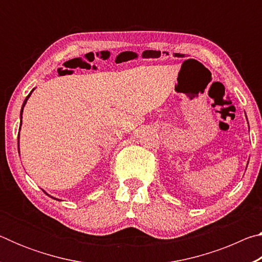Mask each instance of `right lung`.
Returning <instances> with one entry per match:
<instances>
[{
	"label": "right lung",
	"instance_id": "obj_1",
	"mask_svg": "<svg viewBox=\"0 0 262 262\" xmlns=\"http://www.w3.org/2000/svg\"><path fill=\"white\" fill-rule=\"evenodd\" d=\"M33 90H34V89H33ZM33 90H32V91H33ZM32 91L30 92V94H29V96H28V97H26L25 100H24V103H23V106H21V110H20V126H21V118H23V117H21V115H23V110H24V106H25V104H26V101H28V99L30 98L31 94H32ZM19 129H20V128H19ZM18 149H19V134H18ZM43 192H45V190H43ZM45 193H46V192H45ZM46 194H47V193H46ZM47 195H48V194H47ZM48 196H51V195H48ZM51 198H53V196H51ZM53 199H55V198H53ZM55 200L60 201L59 199H55Z\"/></svg>",
	"mask_w": 262,
	"mask_h": 262
}]
</instances>
